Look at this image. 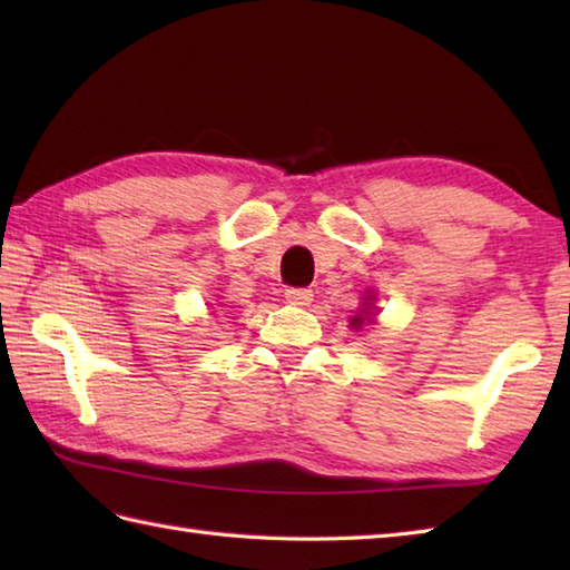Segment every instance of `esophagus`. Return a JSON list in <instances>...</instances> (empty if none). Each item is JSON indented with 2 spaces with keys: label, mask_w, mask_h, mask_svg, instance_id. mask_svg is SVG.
<instances>
[{
  "label": "esophagus",
  "mask_w": 570,
  "mask_h": 570,
  "mask_svg": "<svg viewBox=\"0 0 570 570\" xmlns=\"http://www.w3.org/2000/svg\"><path fill=\"white\" fill-rule=\"evenodd\" d=\"M284 296H286V301L292 306H308L311 301H313V292H311V288H306V286H288L286 292H284Z\"/></svg>",
  "instance_id": "obj_1"
}]
</instances>
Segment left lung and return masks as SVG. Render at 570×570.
Masks as SVG:
<instances>
[{
  "mask_svg": "<svg viewBox=\"0 0 570 570\" xmlns=\"http://www.w3.org/2000/svg\"><path fill=\"white\" fill-rule=\"evenodd\" d=\"M360 325H362V318L355 316V318H353V328H360Z\"/></svg>",
  "mask_w": 570,
  "mask_h": 570,
  "instance_id": "obj_1",
  "label": "left lung"
}]
</instances>
